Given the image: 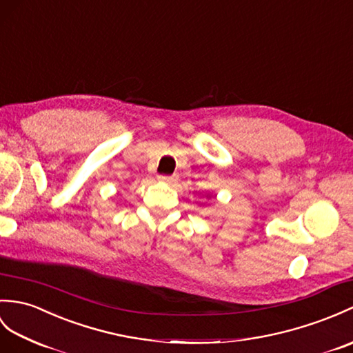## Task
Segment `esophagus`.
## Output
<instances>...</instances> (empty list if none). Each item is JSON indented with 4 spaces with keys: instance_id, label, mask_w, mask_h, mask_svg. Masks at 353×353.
I'll list each match as a JSON object with an SVG mask.
<instances>
[{
    "instance_id": "obj_1",
    "label": "esophagus",
    "mask_w": 353,
    "mask_h": 353,
    "mask_svg": "<svg viewBox=\"0 0 353 353\" xmlns=\"http://www.w3.org/2000/svg\"><path fill=\"white\" fill-rule=\"evenodd\" d=\"M158 180L159 182H162V183H168V185H171V183H174L176 180H177V176H159L158 177Z\"/></svg>"
}]
</instances>
